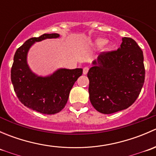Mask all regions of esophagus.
<instances>
[{"label":"esophagus","mask_w":156,"mask_h":156,"mask_svg":"<svg viewBox=\"0 0 156 156\" xmlns=\"http://www.w3.org/2000/svg\"><path fill=\"white\" fill-rule=\"evenodd\" d=\"M88 70H89V68H88L87 66L84 67V68L83 69V74H84V75H86L88 72Z\"/></svg>","instance_id":"1"}]
</instances>
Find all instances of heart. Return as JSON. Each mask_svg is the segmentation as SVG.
Wrapping results in <instances>:
<instances>
[{
    "instance_id": "1",
    "label": "heart",
    "mask_w": 156,
    "mask_h": 156,
    "mask_svg": "<svg viewBox=\"0 0 156 156\" xmlns=\"http://www.w3.org/2000/svg\"><path fill=\"white\" fill-rule=\"evenodd\" d=\"M106 40H105V39L98 38L95 41V42H94V46L97 48H100L106 44Z\"/></svg>"
}]
</instances>
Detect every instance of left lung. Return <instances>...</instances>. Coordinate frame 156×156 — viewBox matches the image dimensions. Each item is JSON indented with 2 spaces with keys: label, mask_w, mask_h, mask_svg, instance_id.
<instances>
[{
  "label": "left lung",
  "mask_w": 156,
  "mask_h": 156,
  "mask_svg": "<svg viewBox=\"0 0 156 156\" xmlns=\"http://www.w3.org/2000/svg\"><path fill=\"white\" fill-rule=\"evenodd\" d=\"M90 101L97 111L112 114L131 106L145 79L144 54L136 42L122 37L115 51L103 53L87 72Z\"/></svg>",
  "instance_id": "left-lung-1"
}]
</instances>
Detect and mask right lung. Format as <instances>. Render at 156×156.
<instances>
[{
    "instance_id": "1",
    "label": "right lung",
    "mask_w": 156,
    "mask_h": 156,
    "mask_svg": "<svg viewBox=\"0 0 156 156\" xmlns=\"http://www.w3.org/2000/svg\"><path fill=\"white\" fill-rule=\"evenodd\" d=\"M58 37L59 34L53 33L27 40L16 51L11 69V81L20 101L42 114H56L65 107L71 89L82 75L83 69L80 68H60L47 76L37 75L30 69L27 56L31 46L45 39Z\"/></svg>"
}]
</instances>
